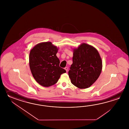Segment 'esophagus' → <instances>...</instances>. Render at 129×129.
<instances>
[{
  "mask_svg": "<svg viewBox=\"0 0 129 129\" xmlns=\"http://www.w3.org/2000/svg\"><path fill=\"white\" fill-rule=\"evenodd\" d=\"M64 69L66 70V72H67V71H68V67H66L64 68Z\"/></svg>",
  "mask_w": 129,
  "mask_h": 129,
  "instance_id": "1",
  "label": "esophagus"
}]
</instances>
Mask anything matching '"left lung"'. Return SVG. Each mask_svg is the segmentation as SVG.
Returning a JSON list of instances; mask_svg holds the SVG:
<instances>
[{"instance_id":"8db88e82","label":"left lung","mask_w":129,"mask_h":129,"mask_svg":"<svg viewBox=\"0 0 129 129\" xmlns=\"http://www.w3.org/2000/svg\"><path fill=\"white\" fill-rule=\"evenodd\" d=\"M72 61L68 72L71 83L81 89L89 87L102 72V59L98 51L90 45L83 43L74 49Z\"/></svg>"}]
</instances>
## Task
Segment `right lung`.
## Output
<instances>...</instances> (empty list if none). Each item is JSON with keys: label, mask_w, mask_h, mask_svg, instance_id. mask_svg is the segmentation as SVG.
<instances>
[{"label": "right lung", "mask_w": 129, "mask_h": 129, "mask_svg": "<svg viewBox=\"0 0 129 129\" xmlns=\"http://www.w3.org/2000/svg\"><path fill=\"white\" fill-rule=\"evenodd\" d=\"M57 47L50 42L41 43L31 50L29 62L31 73L36 81L45 87L57 82L66 71L59 67L60 61L56 56Z\"/></svg>", "instance_id": "add662e5"}]
</instances>
